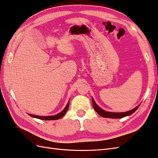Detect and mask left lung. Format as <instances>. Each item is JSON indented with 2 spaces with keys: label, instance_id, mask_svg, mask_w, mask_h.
Masks as SVG:
<instances>
[{
  "label": "left lung",
  "instance_id": "left-lung-1",
  "mask_svg": "<svg viewBox=\"0 0 158 158\" xmlns=\"http://www.w3.org/2000/svg\"><path fill=\"white\" fill-rule=\"evenodd\" d=\"M92 103H93V106L94 108L95 109V111H96L100 116H102L103 117L105 118H123L127 116H129L132 114L133 113H135L136 110L138 109V108L139 107L140 105L139 104L137 107H136L135 108H134L133 109L131 110V111H128L127 112H123V113H113V112H109V111H106L105 110L102 109V108H100L98 105L96 104V103L95 102L94 99L93 98H92Z\"/></svg>",
  "mask_w": 158,
  "mask_h": 158
}]
</instances>
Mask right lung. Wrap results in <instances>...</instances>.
Segmentation results:
<instances>
[{
  "label": "right lung",
  "mask_w": 158,
  "mask_h": 158,
  "mask_svg": "<svg viewBox=\"0 0 158 158\" xmlns=\"http://www.w3.org/2000/svg\"><path fill=\"white\" fill-rule=\"evenodd\" d=\"M69 102H70V100H69V102L66 104V107H64V109L60 113H58L55 114V115H52V116H38V115H35V114H31L28 113L30 116L33 117V118H39V119H41V120H57V119H59L61 117H63L65 113L67 111V110L69 109Z\"/></svg>",
  "instance_id": "1"
}]
</instances>
